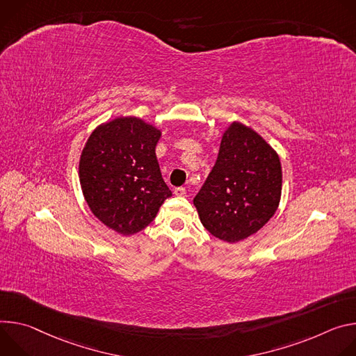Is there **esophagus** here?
Returning a JSON list of instances; mask_svg holds the SVG:
<instances>
[{"label":"esophagus","instance_id":"esophagus-1","mask_svg":"<svg viewBox=\"0 0 356 356\" xmlns=\"http://www.w3.org/2000/svg\"><path fill=\"white\" fill-rule=\"evenodd\" d=\"M185 193H186V191H185V188H182V186H178V188L174 189V195H175V196H185Z\"/></svg>","mask_w":356,"mask_h":356}]
</instances>
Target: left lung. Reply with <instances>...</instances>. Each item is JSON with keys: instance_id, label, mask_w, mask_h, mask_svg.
Segmentation results:
<instances>
[{"instance_id": "left-lung-1", "label": "left lung", "mask_w": 356, "mask_h": 356, "mask_svg": "<svg viewBox=\"0 0 356 356\" xmlns=\"http://www.w3.org/2000/svg\"><path fill=\"white\" fill-rule=\"evenodd\" d=\"M282 186L279 154L252 127L233 122L222 136L216 164L193 205L215 238L238 243L275 213Z\"/></svg>"}]
</instances>
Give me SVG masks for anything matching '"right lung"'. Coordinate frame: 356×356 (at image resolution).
Listing matches in <instances>:
<instances>
[{
    "instance_id": "1",
    "label": "right lung",
    "mask_w": 356,
    "mask_h": 356,
    "mask_svg": "<svg viewBox=\"0 0 356 356\" xmlns=\"http://www.w3.org/2000/svg\"><path fill=\"white\" fill-rule=\"evenodd\" d=\"M161 130L140 117L99 124L79 160V181L92 213L108 229L131 236L147 227L172 195L155 147Z\"/></svg>"
}]
</instances>
